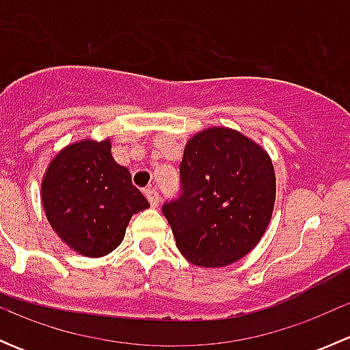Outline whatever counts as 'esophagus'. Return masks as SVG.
Returning <instances> with one entry per match:
<instances>
[{
  "instance_id": "obj_1",
  "label": "esophagus",
  "mask_w": 350,
  "mask_h": 350,
  "mask_svg": "<svg viewBox=\"0 0 350 350\" xmlns=\"http://www.w3.org/2000/svg\"><path fill=\"white\" fill-rule=\"evenodd\" d=\"M146 196H147V200H149V203L152 204V206L155 208L159 204V193L155 191L154 188H147L146 189Z\"/></svg>"
}]
</instances>
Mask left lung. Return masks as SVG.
Listing matches in <instances>:
<instances>
[{"instance_id":"left-lung-1","label":"left lung","mask_w":350,"mask_h":350,"mask_svg":"<svg viewBox=\"0 0 350 350\" xmlns=\"http://www.w3.org/2000/svg\"><path fill=\"white\" fill-rule=\"evenodd\" d=\"M183 193L162 206L176 247L200 267H225L259 243L273 217L276 174L264 147L228 126L186 142Z\"/></svg>"}]
</instances>
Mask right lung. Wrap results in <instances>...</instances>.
Listing matches in <instances>:
<instances>
[{"mask_svg": "<svg viewBox=\"0 0 350 350\" xmlns=\"http://www.w3.org/2000/svg\"><path fill=\"white\" fill-rule=\"evenodd\" d=\"M40 198L52 230L86 257L115 250L132 215L150 206L132 185L129 169L113 159L111 139H83L64 147L45 169Z\"/></svg>", "mask_w": 350, "mask_h": 350, "instance_id": "right-lung-1", "label": "right lung"}]
</instances>
